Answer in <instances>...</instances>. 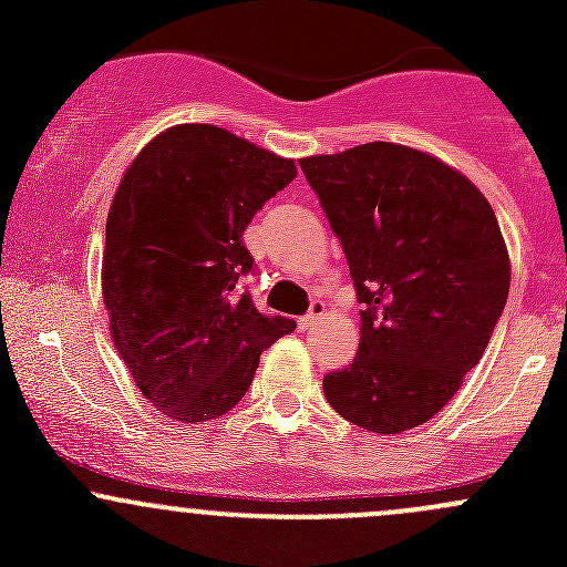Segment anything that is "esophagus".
Instances as JSON below:
<instances>
[{"mask_svg":"<svg viewBox=\"0 0 567 567\" xmlns=\"http://www.w3.org/2000/svg\"><path fill=\"white\" fill-rule=\"evenodd\" d=\"M323 316H326V305L320 299H316L310 305V312H307L305 318H299V329H312V326H316Z\"/></svg>","mask_w":567,"mask_h":567,"instance_id":"obj_1","label":"esophagus"}]
</instances>
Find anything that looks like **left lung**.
Instances as JSON below:
<instances>
[{"mask_svg":"<svg viewBox=\"0 0 567 567\" xmlns=\"http://www.w3.org/2000/svg\"><path fill=\"white\" fill-rule=\"evenodd\" d=\"M351 266L362 340L323 375L331 409L373 433L422 425L480 362L511 290L488 199L427 153L370 142L301 158Z\"/></svg>","mask_w":567,"mask_h":567,"instance_id":"obj_1","label":"left lung"}]
</instances>
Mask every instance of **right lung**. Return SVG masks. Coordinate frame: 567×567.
<instances>
[{"instance_id": "add662e5", "label": "right lung", "mask_w": 567, "mask_h": 567, "mask_svg": "<svg viewBox=\"0 0 567 567\" xmlns=\"http://www.w3.org/2000/svg\"><path fill=\"white\" fill-rule=\"evenodd\" d=\"M296 177L290 158L216 125L186 123L142 147L106 219L104 305L140 392L177 422L236 409L260 353L296 323L262 316L244 230Z\"/></svg>"}]
</instances>
